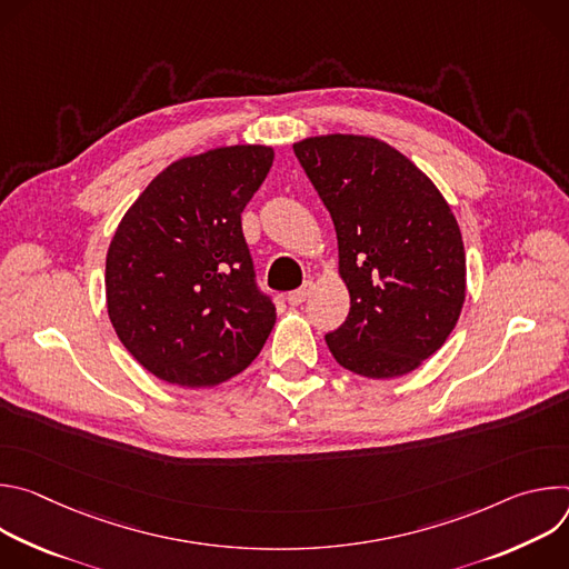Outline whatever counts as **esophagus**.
<instances>
[{"label":"esophagus","mask_w":569,"mask_h":569,"mask_svg":"<svg viewBox=\"0 0 569 569\" xmlns=\"http://www.w3.org/2000/svg\"><path fill=\"white\" fill-rule=\"evenodd\" d=\"M310 290H312V283L308 281V283H303L301 288H297V290H292V292H288V297H286V301L290 303V306H299V303H303L306 301V297L310 295Z\"/></svg>","instance_id":"1"}]
</instances>
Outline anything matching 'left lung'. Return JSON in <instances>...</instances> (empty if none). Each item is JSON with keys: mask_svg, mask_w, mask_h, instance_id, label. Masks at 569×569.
Masks as SVG:
<instances>
[{"mask_svg": "<svg viewBox=\"0 0 569 569\" xmlns=\"http://www.w3.org/2000/svg\"><path fill=\"white\" fill-rule=\"evenodd\" d=\"M295 154L329 209L351 308L327 333L365 378H398L437 353L466 299V252L450 204L412 161L376 137L321 134Z\"/></svg>", "mask_w": 569, "mask_h": 569, "instance_id": "obj_1", "label": "left lung"}]
</instances>
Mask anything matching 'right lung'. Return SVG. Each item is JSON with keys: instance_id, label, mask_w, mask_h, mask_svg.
<instances>
[{"instance_id": "1", "label": "right lung", "mask_w": 569, "mask_h": 569, "mask_svg": "<svg viewBox=\"0 0 569 569\" xmlns=\"http://www.w3.org/2000/svg\"><path fill=\"white\" fill-rule=\"evenodd\" d=\"M272 159L252 143L182 157L121 218L106 259L108 315L159 380L213 387L261 353L277 312L254 281L240 213Z\"/></svg>"}]
</instances>
